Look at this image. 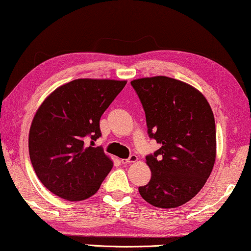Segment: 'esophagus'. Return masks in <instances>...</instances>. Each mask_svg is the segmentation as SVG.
I'll list each match as a JSON object with an SVG mask.
<instances>
[{"label": "esophagus", "mask_w": 251, "mask_h": 251, "mask_svg": "<svg viewBox=\"0 0 251 251\" xmlns=\"http://www.w3.org/2000/svg\"><path fill=\"white\" fill-rule=\"evenodd\" d=\"M137 161V156L136 155H130L128 158H126V160H122L123 164H130V163H135Z\"/></svg>", "instance_id": "34e87169"}]
</instances>
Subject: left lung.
I'll return each mask as SVG.
<instances>
[{"instance_id":"left-lung-1","label":"left lung","mask_w":251,"mask_h":251,"mask_svg":"<svg viewBox=\"0 0 251 251\" xmlns=\"http://www.w3.org/2000/svg\"><path fill=\"white\" fill-rule=\"evenodd\" d=\"M130 85L144 108L149 136L161 145L146 156L152 176L138 191L156 208H176L196 197L212 172V109L198 89L165 75L135 79Z\"/></svg>"}]
</instances>
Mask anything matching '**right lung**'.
<instances>
[{
  "mask_svg": "<svg viewBox=\"0 0 251 251\" xmlns=\"http://www.w3.org/2000/svg\"><path fill=\"white\" fill-rule=\"evenodd\" d=\"M126 82L75 79L58 87L39 107L30 127L29 153L35 174L50 192L81 201L100 188L113 161L93 144L101 135V115Z\"/></svg>",
  "mask_w": 251,
  "mask_h": 251,
  "instance_id": "obj_1",
  "label": "right lung"
}]
</instances>
